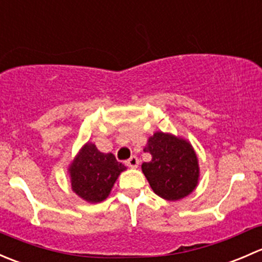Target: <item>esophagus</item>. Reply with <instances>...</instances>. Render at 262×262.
<instances>
[{
  "label": "esophagus",
  "mask_w": 262,
  "mask_h": 262,
  "mask_svg": "<svg viewBox=\"0 0 262 262\" xmlns=\"http://www.w3.org/2000/svg\"><path fill=\"white\" fill-rule=\"evenodd\" d=\"M125 165L128 166L129 168H137V167H138V165H139L138 157H136V156H132V157L129 158L128 161H126Z\"/></svg>",
  "instance_id": "34e87169"
}]
</instances>
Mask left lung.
I'll return each mask as SVG.
<instances>
[{
	"label": "left lung",
	"instance_id": "1",
	"mask_svg": "<svg viewBox=\"0 0 262 262\" xmlns=\"http://www.w3.org/2000/svg\"><path fill=\"white\" fill-rule=\"evenodd\" d=\"M144 152H149L152 160L142 163V171L158 196L176 202L196 189L200 179L199 160L187 139L156 132L148 138Z\"/></svg>",
	"mask_w": 262,
	"mask_h": 262
}]
</instances>
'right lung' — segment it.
Here are the masks:
<instances>
[{
  "instance_id": "obj_1",
  "label": "right lung",
  "mask_w": 262,
  "mask_h": 262,
  "mask_svg": "<svg viewBox=\"0 0 262 262\" xmlns=\"http://www.w3.org/2000/svg\"><path fill=\"white\" fill-rule=\"evenodd\" d=\"M125 170L113 153L100 152L92 142L80 148L67 168L72 191L91 204L104 202L119 175Z\"/></svg>"
}]
</instances>
